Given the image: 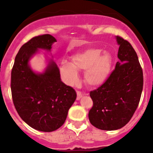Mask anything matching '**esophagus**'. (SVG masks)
Here are the masks:
<instances>
[{
	"label": "esophagus",
	"mask_w": 153,
	"mask_h": 153,
	"mask_svg": "<svg viewBox=\"0 0 153 153\" xmlns=\"http://www.w3.org/2000/svg\"><path fill=\"white\" fill-rule=\"evenodd\" d=\"M76 93H77V97H76V99H77V100H79L81 97H83V93H81L80 91H77L76 92Z\"/></svg>",
	"instance_id": "esophagus-1"
}]
</instances>
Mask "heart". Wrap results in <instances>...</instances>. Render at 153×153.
Instances as JSON below:
<instances>
[{"instance_id":"1","label":"heart","mask_w":153,"mask_h":153,"mask_svg":"<svg viewBox=\"0 0 153 153\" xmlns=\"http://www.w3.org/2000/svg\"><path fill=\"white\" fill-rule=\"evenodd\" d=\"M102 53L99 49L87 50L73 56L72 63L63 62L60 72L66 82L74 85L79 81L77 70L85 72V80L91 86L102 85L109 76L112 67V57L109 53Z\"/></svg>"}]
</instances>
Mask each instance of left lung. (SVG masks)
<instances>
[{
	"mask_svg": "<svg viewBox=\"0 0 153 153\" xmlns=\"http://www.w3.org/2000/svg\"><path fill=\"white\" fill-rule=\"evenodd\" d=\"M119 61L103 84L90 91L93 107L89 120L102 130H116L129 122L139 105L143 74L137 54L129 42L117 36Z\"/></svg>",
	"mask_w": 153,
	"mask_h": 153,
	"instance_id": "left-lung-1",
	"label": "left lung"
}]
</instances>
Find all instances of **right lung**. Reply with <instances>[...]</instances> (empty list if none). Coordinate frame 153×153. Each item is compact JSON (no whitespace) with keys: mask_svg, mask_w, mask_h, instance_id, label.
I'll use <instances>...</instances> for the list:
<instances>
[{"mask_svg":"<svg viewBox=\"0 0 153 153\" xmlns=\"http://www.w3.org/2000/svg\"><path fill=\"white\" fill-rule=\"evenodd\" d=\"M54 42L50 34L31 38L19 50L11 70L10 88L16 110L27 124L42 132L59 129L76 98L74 89L61 81L54 62L50 61L44 74H36L28 64L38 49L51 51Z\"/></svg>","mask_w":153,"mask_h":153,"instance_id":"right-lung-1","label":"right lung"}]
</instances>
